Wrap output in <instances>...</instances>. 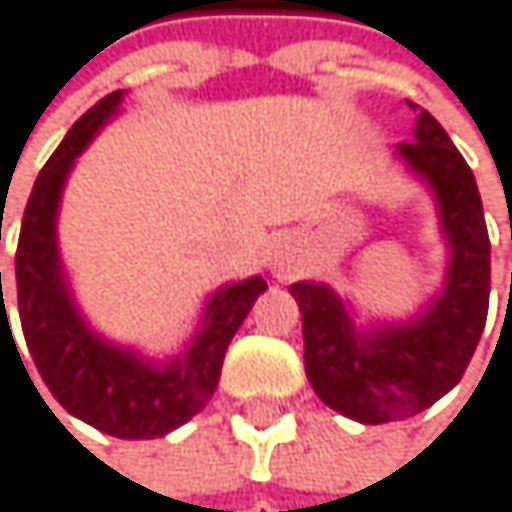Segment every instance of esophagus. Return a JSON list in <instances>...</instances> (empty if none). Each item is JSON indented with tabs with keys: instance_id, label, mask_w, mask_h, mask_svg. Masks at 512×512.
Instances as JSON below:
<instances>
[{
	"instance_id": "obj_1",
	"label": "esophagus",
	"mask_w": 512,
	"mask_h": 512,
	"mask_svg": "<svg viewBox=\"0 0 512 512\" xmlns=\"http://www.w3.org/2000/svg\"><path fill=\"white\" fill-rule=\"evenodd\" d=\"M274 271H277V277H292V274L298 271V262H295V256H289V253H280V256L274 259Z\"/></svg>"
}]
</instances>
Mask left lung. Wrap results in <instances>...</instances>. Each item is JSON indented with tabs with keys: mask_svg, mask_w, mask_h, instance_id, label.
Instances as JSON below:
<instances>
[{
	"mask_svg": "<svg viewBox=\"0 0 512 512\" xmlns=\"http://www.w3.org/2000/svg\"><path fill=\"white\" fill-rule=\"evenodd\" d=\"M398 153L431 183L440 202L453 247L443 295L416 323L362 338L332 289L289 286L304 323V368L313 392L365 425L422 413L450 392L480 344L489 310L492 247L471 165L428 111H419L413 141L398 144Z\"/></svg>",
	"mask_w": 512,
	"mask_h": 512,
	"instance_id": "left-lung-1",
	"label": "left lung"
}]
</instances>
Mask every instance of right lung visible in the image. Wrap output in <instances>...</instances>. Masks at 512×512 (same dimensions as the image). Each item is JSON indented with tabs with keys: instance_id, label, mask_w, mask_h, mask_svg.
Segmentation results:
<instances>
[{
	"instance_id": "1",
	"label": "right lung",
	"mask_w": 512,
	"mask_h": 512,
	"mask_svg": "<svg viewBox=\"0 0 512 512\" xmlns=\"http://www.w3.org/2000/svg\"><path fill=\"white\" fill-rule=\"evenodd\" d=\"M120 99L123 90L99 99L62 138V144L35 177L32 196L23 211L14 277L23 338L50 395L72 416L105 434L150 440L183 425L211 401L220 383L229 341L268 283L262 277H250L220 289L205 310V329L196 335L193 347L165 368L144 365L138 356L108 347L84 326L59 274L53 223L62 183H66L75 156L117 111ZM2 326L11 332L5 298L0 310V329Z\"/></svg>"
}]
</instances>
